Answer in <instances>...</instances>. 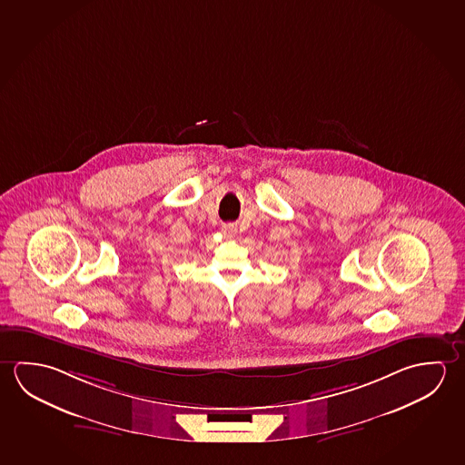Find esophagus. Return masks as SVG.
<instances>
[{
    "mask_svg": "<svg viewBox=\"0 0 465 465\" xmlns=\"http://www.w3.org/2000/svg\"><path fill=\"white\" fill-rule=\"evenodd\" d=\"M222 232L227 236H233L236 233V225H233V223H223L222 225Z\"/></svg>",
    "mask_w": 465,
    "mask_h": 465,
    "instance_id": "obj_1",
    "label": "esophagus"
}]
</instances>
